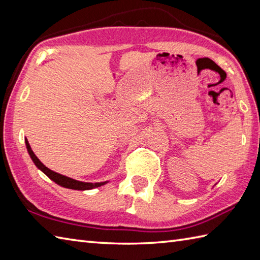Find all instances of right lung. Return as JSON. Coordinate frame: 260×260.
<instances>
[{
    "instance_id": "add662e5",
    "label": "right lung",
    "mask_w": 260,
    "mask_h": 260,
    "mask_svg": "<svg viewBox=\"0 0 260 260\" xmlns=\"http://www.w3.org/2000/svg\"><path fill=\"white\" fill-rule=\"evenodd\" d=\"M25 145H26V150L27 153H29V155L31 157V159L33 161V163L36 164V167L42 171L43 173H45L49 179L52 180L53 182H56L57 184H59L60 186H63V187H67V189H73V190H80V191H85V190H91V189H95V187L98 186H102L104 184L107 183V181L105 182H96V183H91V182H81V181H77L74 180L71 178H68V176H64L62 174H59L57 172H53L50 169H48L45 164H43L40 159H39L36 154L33 153L32 148L29 144V142L25 139Z\"/></svg>"
}]
</instances>
